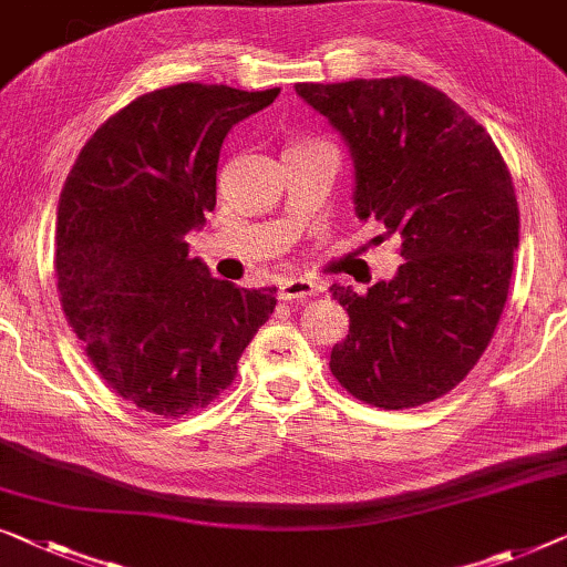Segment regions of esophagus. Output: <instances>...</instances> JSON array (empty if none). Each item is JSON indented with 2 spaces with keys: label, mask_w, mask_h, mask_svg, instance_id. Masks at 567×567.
<instances>
[{
  "label": "esophagus",
  "mask_w": 567,
  "mask_h": 567,
  "mask_svg": "<svg viewBox=\"0 0 567 567\" xmlns=\"http://www.w3.org/2000/svg\"><path fill=\"white\" fill-rule=\"evenodd\" d=\"M317 293V284L309 278H284L278 284V299L281 301H303Z\"/></svg>",
  "instance_id": "34e87169"
}]
</instances>
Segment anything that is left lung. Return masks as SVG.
Masks as SVG:
<instances>
[{
	"label": "left lung",
	"mask_w": 567,
	"mask_h": 567,
	"mask_svg": "<svg viewBox=\"0 0 567 567\" xmlns=\"http://www.w3.org/2000/svg\"><path fill=\"white\" fill-rule=\"evenodd\" d=\"M297 94L350 147L355 215L399 233L404 258L365 293L330 289L350 317L330 371L381 409L445 396L488 348L508 297L519 207L502 153L463 106L412 76Z\"/></svg>",
	"instance_id": "obj_1"
}]
</instances>
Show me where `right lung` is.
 <instances>
[{
  "label": "right lung",
  "mask_w": 567,
  "mask_h": 567,
  "mask_svg": "<svg viewBox=\"0 0 567 567\" xmlns=\"http://www.w3.org/2000/svg\"><path fill=\"white\" fill-rule=\"evenodd\" d=\"M278 92L155 89L112 114L69 171L55 223L63 315L96 373L137 409L174 420L207 406L274 315L276 286L217 281L188 258L186 235L215 209L227 133Z\"/></svg>",
  "instance_id": "obj_1"
}]
</instances>
